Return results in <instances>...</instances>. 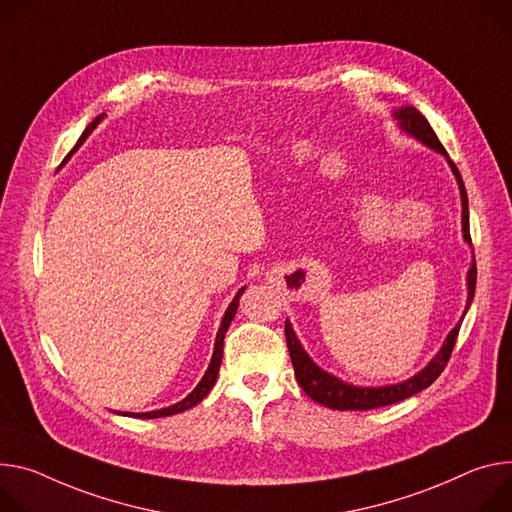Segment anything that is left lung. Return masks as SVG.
Here are the masks:
<instances>
[{"instance_id": "8db88e82", "label": "left lung", "mask_w": 512, "mask_h": 512, "mask_svg": "<svg viewBox=\"0 0 512 512\" xmlns=\"http://www.w3.org/2000/svg\"><path fill=\"white\" fill-rule=\"evenodd\" d=\"M392 118L396 120V126L402 134L414 138L416 143H421L423 147L435 151L437 155H441L451 173L455 175L457 188H459V198H461V237L463 243H468L472 247V239H470V206H468V194H466V185H463V179L455 167V163L449 159L447 151L443 149V145L439 143V138L435 134V130L431 128V124L427 122V118L418 112L414 106H400L396 110H392ZM466 290H468V298H466V306H463V314L457 320L455 327L449 331V335L445 337L441 349L433 355V359L421 369L416 371L414 376H410L408 380L396 382V384H386V386H357L351 382H345L337 376H333L331 371L322 369L304 349L302 341L298 339L290 318H286V339H288V349H290V357H292V365H294V374L296 380L300 384V388L318 404L333 408V410H371V408H380V406H388L394 402H400L404 398H410L418 392H423L425 388H429L439 376L441 371L447 365V359L453 351L459 327L463 322V316L468 314L472 300H474V292H476V263H474V253H472V263L470 269L466 273Z\"/></svg>"}]
</instances>
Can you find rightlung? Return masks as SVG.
I'll return each instance as SVG.
<instances>
[{
  "label": "right lung",
  "instance_id": "right-lung-1",
  "mask_svg": "<svg viewBox=\"0 0 512 512\" xmlns=\"http://www.w3.org/2000/svg\"><path fill=\"white\" fill-rule=\"evenodd\" d=\"M104 116L106 114H100L94 122H91L85 130H83V134H81V138L77 141V145L73 147V151L65 157V161H63V165L73 157V153L85 143V138L91 134V130H94L102 120H104ZM247 290V286H243L239 292H237V296L232 298V302L228 304V308H226V312H224V316H222V322H220V327H218V333H216V341H214V353H212V359H210V363H208V369L204 371V376H202V380L198 382V386L185 396L183 400H179V402H175V404H171V406H165V408H157V410H149V412H120V410H114L116 414H122V416H136V418H161V416H171V414H177V412H183V410H190L192 406H196L198 402H202L208 394H210V390L214 388V384H216V378H218V369H220V363H222V345H224V335H226V331H228V327H230V322H232V318H235V314H237V308H239V298H241V294Z\"/></svg>",
  "mask_w": 512,
  "mask_h": 512
}]
</instances>
